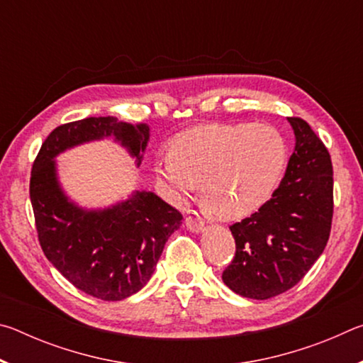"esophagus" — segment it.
Masks as SVG:
<instances>
[{"instance_id":"1","label":"esophagus","mask_w":363,"mask_h":363,"mask_svg":"<svg viewBox=\"0 0 363 363\" xmlns=\"http://www.w3.org/2000/svg\"><path fill=\"white\" fill-rule=\"evenodd\" d=\"M186 224H187V229L190 232H201L205 229V223L201 220L199 216H195L194 213H189L187 218H186Z\"/></svg>"}]
</instances>
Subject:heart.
<instances>
[{
    "label": "heart",
    "instance_id": "heart-1",
    "mask_svg": "<svg viewBox=\"0 0 363 363\" xmlns=\"http://www.w3.org/2000/svg\"><path fill=\"white\" fill-rule=\"evenodd\" d=\"M286 158L285 139L272 126L211 123L177 134L153 173L169 199L184 200L201 184L206 213L238 220L270 199Z\"/></svg>",
    "mask_w": 363,
    "mask_h": 363
}]
</instances>
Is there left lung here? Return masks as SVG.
<instances>
[{
  "label": "left lung",
  "mask_w": 363,
  "mask_h": 363,
  "mask_svg": "<svg viewBox=\"0 0 363 363\" xmlns=\"http://www.w3.org/2000/svg\"><path fill=\"white\" fill-rule=\"evenodd\" d=\"M296 145L284 179L259 210L230 225L235 256L223 281L251 299L285 293L303 280L330 238L333 164L327 147L303 118L288 116Z\"/></svg>",
  "instance_id": "8db88e82"
}]
</instances>
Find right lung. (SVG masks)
I'll list each match as a JSON object with an SVG mask.
<instances>
[{"instance_id": "1", "label": "right lung", "mask_w": 363, "mask_h": 363, "mask_svg": "<svg viewBox=\"0 0 363 363\" xmlns=\"http://www.w3.org/2000/svg\"><path fill=\"white\" fill-rule=\"evenodd\" d=\"M115 136L140 163L149 126L115 116L65 123L43 143L30 176L35 225L41 250L70 284L102 301H121L150 280L164 243L182 224V214L152 192H136L123 203L84 211L59 187L54 157L69 147Z\"/></svg>"}]
</instances>
